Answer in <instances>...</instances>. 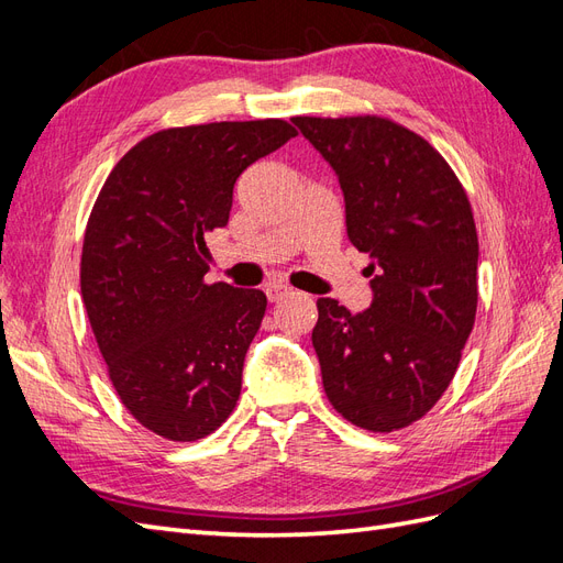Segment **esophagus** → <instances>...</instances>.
Returning a JSON list of instances; mask_svg holds the SVG:
<instances>
[{
	"label": "esophagus",
	"instance_id": "obj_1",
	"mask_svg": "<svg viewBox=\"0 0 563 563\" xmlns=\"http://www.w3.org/2000/svg\"><path fill=\"white\" fill-rule=\"evenodd\" d=\"M265 294H267V300H269V302H279V300H284L286 296H291V288H288L286 284H269V286L265 288Z\"/></svg>",
	"mask_w": 563,
	"mask_h": 563
}]
</instances>
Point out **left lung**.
I'll use <instances>...</instances> for the list:
<instances>
[{
    "instance_id": "1",
    "label": "left lung",
    "mask_w": 563,
    "mask_h": 563,
    "mask_svg": "<svg viewBox=\"0 0 563 563\" xmlns=\"http://www.w3.org/2000/svg\"><path fill=\"white\" fill-rule=\"evenodd\" d=\"M345 195L347 236L368 253L373 302L319 298L312 345L335 411L371 432L420 420L451 385L476 314L479 240L446 159L391 119L294 117Z\"/></svg>"
}]
</instances>
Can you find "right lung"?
<instances>
[{
    "mask_svg": "<svg viewBox=\"0 0 563 563\" xmlns=\"http://www.w3.org/2000/svg\"><path fill=\"white\" fill-rule=\"evenodd\" d=\"M294 135L284 119L164 129L100 187L81 246L84 308L119 399L168 441L209 437L240 399L267 298L203 282V236L228 225L244 168Z\"/></svg>",
    "mask_w": 563,
    "mask_h": 563,
    "instance_id": "1",
    "label": "right lung"
}]
</instances>
